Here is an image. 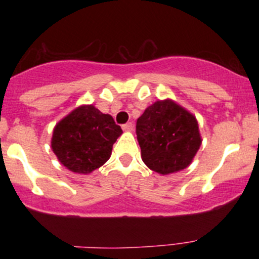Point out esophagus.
<instances>
[{
  "label": "esophagus",
  "mask_w": 259,
  "mask_h": 259,
  "mask_svg": "<svg viewBox=\"0 0 259 259\" xmlns=\"http://www.w3.org/2000/svg\"><path fill=\"white\" fill-rule=\"evenodd\" d=\"M121 129H123L124 132H132V130L134 129V124L132 123V121H129V123L124 124V125L121 126Z\"/></svg>",
  "instance_id": "obj_1"
}]
</instances>
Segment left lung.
Here are the masks:
<instances>
[{
	"label": "left lung",
	"instance_id": "1",
	"mask_svg": "<svg viewBox=\"0 0 259 259\" xmlns=\"http://www.w3.org/2000/svg\"><path fill=\"white\" fill-rule=\"evenodd\" d=\"M142 160L159 174L185 169L201 146L197 120L173 101H157L136 121Z\"/></svg>",
	"mask_w": 259,
	"mask_h": 259
}]
</instances>
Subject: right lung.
I'll return each mask as SVG.
<instances>
[{
	"label": "right lung",
	"instance_id": "add662e5",
	"mask_svg": "<svg viewBox=\"0 0 259 259\" xmlns=\"http://www.w3.org/2000/svg\"><path fill=\"white\" fill-rule=\"evenodd\" d=\"M121 133L112 115L94 106H81L56 125L52 150L69 170L88 174L109 159L113 144Z\"/></svg>",
	"mask_w": 259,
	"mask_h": 259
}]
</instances>
